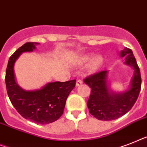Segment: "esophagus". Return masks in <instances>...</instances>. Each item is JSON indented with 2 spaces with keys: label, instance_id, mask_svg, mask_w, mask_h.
Wrapping results in <instances>:
<instances>
[{
  "label": "esophagus",
  "instance_id": "1",
  "mask_svg": "<svg viewBox=\"0 0 147 147\" xmlns=\"http://www.w3.org/2000/svg\"><path fill=\"white\" fill-rule=\"evenodd\" d=\"M82 80H78L76 81V86H81V85L82 84Z\"/></svg>",
  "mask_w": 147,
  "mask_h": 147
}]
</instances>
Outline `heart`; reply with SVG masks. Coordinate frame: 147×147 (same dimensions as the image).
<instances>
[{"label": "heart", "instance_id": "b5f03b06", "mask_svg": "<svg viewBox=\"0 0 147 147\" xmlns=\"http://www.w3.org/2000/svg\"><path fill=\"white\" fill-rule=\"evenodd\" d=\"M90 61L88 64V69L92 72L98 71L104 63V58L100 55H96L94 57H92V55H86L81 58V62L85 64Z\"/></svg>", "mask_w": 147, "mask_h": 147}]
</instances>
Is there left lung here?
Returning a JSON list of instances; mask_svg holds the SVG:
<instances>
[{"label":"left lung","mask_w":147,"mask_h":147,"mask_svg":"<svg viewBox=\"0 0 147 147\" xmlns=\"http://www.w3.org/2000/svg\"><path fill=\"white\" fill-rule=\"evenodd\" d=\"M125 65L134 70L130 85L123 92H114L108 82V71H100L85 79V83L92 88L87 106L89 113L104 121L116 119L129 111L136 102L141 88L140 69L131 49L125 48L120 52Z\"/></svg>","instance_id":"1"}]
</instances>
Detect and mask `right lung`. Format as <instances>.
I'll return each mask as SVG.
<instances>
[{
  "mask_svg": "<svg viewBox=\"0 0 147 147\" xmlns=\"http://www.w3.org/2000/svg\"><path fill=\"white\" fill-rule=\"evenodd\" d=\"M38 43H26L9 58L6 71V86L11 103L26 119L41 125L52 123L63 114L69 94L76 80L67 82H48L42 88L27 91L19 86L16 80L14 65L23 53L33 52Z\"/></svg>",
  "mask_w": 147,
  "mask_h": 147,
  "instance_id": "obj_1",
  "label": "right lung"
}]
</instances>
